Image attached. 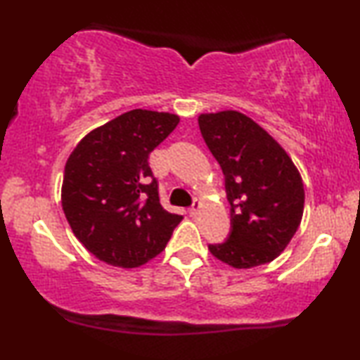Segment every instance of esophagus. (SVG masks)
<instances>
[{"label": "esophagus", "mask_w": 360, "mask_h": 360, "mask_svg": "<svg viewBox=\"0 0 360 360\" xmlns=\"http://www.w3.org/2000/svg\"><path fill=\"white\" fill-rule=\"evenodd\" d=\"M200 208H201V203H200V201H193V205H191L190 208H188V213H190V216H195V214L198 213V211H200Z\"/></svg>", "instance_id": "34e87169"}]
</instances>
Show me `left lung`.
<instances>
[{
    "instance_id": "1",
    "label": "left lung",
    "mask_w": 360,
    "mask_h": 360,
    "mask_svg": "<svg viewBox=\"0 0 360 360\" xmlns=\"http://www.w3.org/2000/svg\"><path fill=\"white\" fill-rule=\"evenodd\" d=\"M201 136L223 170L231 205L228 239L208 244L236 269L267 264L287 248L303 216L304 188L278 142L238 111L198 117Z\"/></svg>"
}]
</instances>
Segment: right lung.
Listing matches in <instances>:
<instances>
[{
  "instance_id": "right-lung-1",
  "label": "right lung",
  "mask_w": 360,
  "mask_h": 360,
  "mask_svg": "<svg viewBox=\"0 0 360 360\" xmlns=\"http://www.w3.org/2000/svg\"><path fill=\"white\" fill-rule=\"evenodd\" d=\"M180 120L132 110L91 131L68 157L62 208L77 239L103 262L139 267L165 249L180 214L162 208L150 152Z\"/></svg>"
}]
</instances>
